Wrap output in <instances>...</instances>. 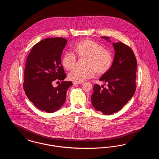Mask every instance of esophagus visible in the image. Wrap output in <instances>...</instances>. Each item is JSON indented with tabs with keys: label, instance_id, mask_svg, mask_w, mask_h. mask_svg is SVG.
I'll return each instance as SVG.
<instances>
[{
	"label": "esophagus",
	"instance_id": "esophagus-1",
	"mask_svg": "<svg viewBox=\"0 0 159 159\" xmlns=\"http://www.w3.org/2000/svg\"><path fill=\"white\" fill-rule=\"evenodd\" d=\"M82 82H73V84H74V85H76V84H81Z\"/></svg>",
	"mask_w": 159,
	"mask_h": 159
}]
</instances>
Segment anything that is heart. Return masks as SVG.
Listing matches in <instances>:
<instances>
[{
  "label": "heart",
  "instance_id": "heart-1",
  "mask_svg": "<svg viewBox=\"0 0 159 159\" xmlns=\"http://www.w3.org/2000/svg\"><path fill=\"white\" fill-rule=\"evenodd\" d=\"M73 51L78 59H86L83 64L85 68H76L68 75L69 79L76 82H82L92 78L95 73L98 76H102L111 69L113 64V53L91 39H84L76 43ZM61 64L65 69L71 70L75 67L77 58L73 53H64L61 58Z\"/></svg>",
  "mask_w": 159,
  "mask_h": 159
}]
</instances>
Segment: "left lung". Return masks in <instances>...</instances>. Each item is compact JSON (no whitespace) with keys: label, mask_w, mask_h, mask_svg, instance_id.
Returning a JSON list of instances; mask_svg holds the SVG:
<instances>
[{"label":"left lung","mask_w":159,"mask_h":159,"mask_svg":"<svg viewBox=\"0 0 159 159\" xmlns=\"http://www.w3.org/2000/svg\"><path fill=\"white\" fill-rule=\"evenodd\" d=\"M101 38L109 39L108 37ZM113 45L115 50L113 66L99 79L107 84V88L95 84L91 95L93 108L106 115L120 111L132 98L136 88L135 54L130 47L120 42L114 43Z\"/></svg>","instance_id":"obj_1"}]
</instances>
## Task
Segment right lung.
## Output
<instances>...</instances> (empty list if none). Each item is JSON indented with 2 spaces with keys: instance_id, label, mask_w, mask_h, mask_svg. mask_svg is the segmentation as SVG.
Returning <instances> with one entry per match:
<instances>
[{
  "instance_id": "right-lung-1",
  "label": "right lung",
  "mask_w": 159,
  "mask_h": 159,
  "mask_svg": "<svg viewBox=\"0 0 159 159\" xmlns=\"http://www.w3.org/2000/svg\"><path fill=\"white\" fill-rule=\"evenodd\" d=\"M67 40L47 38L33 46L26 60L23 83L25 95L39 110L53 113L64 104L67 91L73 83L63 81L66 74L61 62ZM61 82L56 88L54 82Z\"/></svg>"
}]
</instances>
